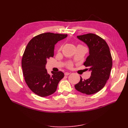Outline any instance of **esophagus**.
<instances>
[{
    "label": "esophagus",
    "mask_w": 128,
    "mask_h": 128,
    "mask_svg": "<svg viewBox=\"0 0 128 128\" xmlns=\"http://www.w3.org/2000/svg\"><path fill=\"white\" fill-rule=\"evenodd\" d=\"M70 72H65V73H64V75H65V76H68V75H69L70 74Z\"/></svg>",
    "instance_id": "1"
}]
</instances>
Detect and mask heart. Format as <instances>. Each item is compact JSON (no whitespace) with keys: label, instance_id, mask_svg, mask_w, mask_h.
<instances>
[{"label":"heart","instance_id":"1","mask_svg":"<svg viewBox=\"0 0 128 128\" xmlns=\"http://www.w3.org/2000/svg\"><path fill=\"white\" fill-rule=\"evenodd\" d=\"M68 65H69V67H71V66H72V64H69Z\"/></svg>","mask_w":128,"mask_h":128}]
</instances>
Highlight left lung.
<instances>
[{"instance_id": "left-lung-1", "label": "left lung", "mask_w": 128, "mask_h": 128, "mask_svg": "<svg viewBox=\"0 0 128 128\" xmlns=\"http://www.w3.org/2000/svg\"><path fill=\"white\" fill-rule=\"evenodd\" d=\"M77 37L89 48V55L84 65L91 72V76L86 80H82L80 77V82L75 85V88L86 94H93L102 89L109 79L112 64L110 51L105 40L94 34Z\"/></svg>"}]
</instances>
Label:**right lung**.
<instances>
[{"mask_svg":"<svg viewBox=\"0 0 128 128\" xmlns=\"http://www.w3.org/2000/svg\"><path fill=\"white\" fill-rule=\"evenodd\" d=\"M67 37V34L43 33L32 39L26 47L22 60L23 75L29 88L40 96L54 93L64 76L60 71L51 72L52 75H49L46 65L47 60L54 56L55 44Z\"/></svg>","mask_w":128,"mask_h":128,"instance_id":"right-lung-1","label":"right lung"}]
</instances>
